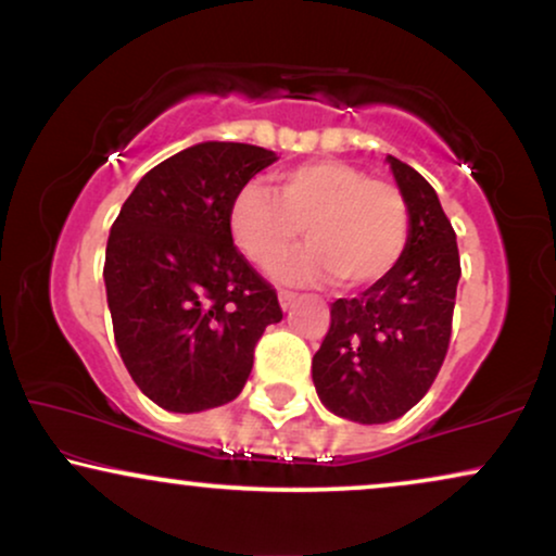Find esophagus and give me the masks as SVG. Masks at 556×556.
Wrapping results in <instances>:
<instances>
[{
	"label": "esophagus",
	"instance_id": "34e87169",
	"mask_svg": "<svg viewBox=\"0 0 556 556\" xmlns=\"http://www.w3.org/2000/svg\"><path fill=\"white\" fill-rule=\"evenodd\" d=\"M278 301H280V306L283 308H291L295 301H299V293H293V291H280L278 293Z\"/></svg>",
	"mask_w": 556,
	"mask_h": 556
}]
</instances>
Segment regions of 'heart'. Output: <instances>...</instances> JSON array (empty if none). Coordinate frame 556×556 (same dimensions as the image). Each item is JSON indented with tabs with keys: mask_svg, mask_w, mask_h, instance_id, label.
<instances>
[{
	"mask_svg": "<svg viewBox=\"0 0 556 556\" xmlns=\"http://www.w3.org/2000/svg\"><path fill=\"white\" fill-rule=\"evenodd\" d=\"M227 225L235 245L257 268H273L295 245L311 248L283 265L291 280L337 276L367 288L390 276L409 240V204L397 185L359 166L321 159L280 172L276 189L248 185L232 197Z\"/></svg>",
	"mask_w": 556,
	"mask_h": 556,
	"instance_id": "heart-1",
	"label": "heart"
}]
</instances>
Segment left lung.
Segmentation results:
<instances>
[{
	"mask_svg": "<svg viewBox=\"0 0 556 556\" xmlns=\"http://www.w3.org/2000/svg\"><path fill=\"white\" fill-rule=\"evenodd\" d=\"M409 204V240L390 276L331 303L314 354V384L333 415L362 425L397 420L443 367L453 331L460 255L451 219L428 181L387 156Z\"/></svg>",
	"mask_w": 556,
	"mask_h": 556,
	"instance_id": "1",
	"label": "left lung"
}]
</instances>
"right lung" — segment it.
Segmentation results:
<instances>
[{
    "instance_id": "obj_1",
    "label": "right lung",
    "mask_w": 556,
    "mask_h": 556,
    "mask_svg": "<svg viewBox=\"0 0 556 556\" xmlns=\"http://www.w3.org/2000/svg\"><path fill=\"white\" fill-rule=\"evenodd\" d=\"M276 162L250 143L204 141L143 177L105 245L113 337L136 387L172 413L235 400L278 293L232 242V197Z\"/></svg>"
}]
</instances>
